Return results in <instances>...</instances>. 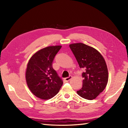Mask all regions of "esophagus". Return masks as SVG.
I'll return each instance as SVG.
<instances>
[{
	"mask_svg": "<svg viewBox=\"0 0 128 128\" xmlns=\"http://www.w3.org/2000/svg\"><path fill=\"white\" fill-rule=\"evenodd\" d=\"M72 78V76H69V77L65 78H64V81H66V82H68V81H70V80H71Z\"/></svg>",
	"mask_w": 128,
	"mask_h": 128,
	"instance_id": "obj_1",
	"label": "esophagus"
}]
</instances>
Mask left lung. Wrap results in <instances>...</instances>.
<instances>
[{
	"label": "left lung",
	"instance_id": "obj_1",
	"mask_svg": "<svg viewBox=\"0 0 128 128\" xmlns=\"http://www.w3.org/2000/svg\"><path fill=\"white\" fill-rule=\"evenodd\" d=\"M80 68L85 70L82 88L77 94L84 98L92 100L106 88L108 80V72L105 60L96 49L82 43L69 45Z\"/></svg>",
	"mask_w": 128,
	"mask_h": 128
}]
</instances>
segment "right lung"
Segmentation results:
<instances>
[{
  "label": "right lung",
  "instance_id": "1",
  "mask_svg": "<svg viewBox=\"0 0 128 128\" xmlns=\"http://www.w3.org/2000/svg\"><path fill=\"white\" fill-rule=\"evenodd\" d=\"M61 47L62 46H53L42 48L33 54L27 64V85L39 98H52L58 93L62 85V80L52 67L54 56Z\"/></svg>",
  "mask_w": 128,
  "mask_h": 128
}]
</instances>
